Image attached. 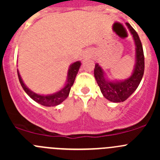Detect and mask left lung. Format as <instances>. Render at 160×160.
<instances>
[{"instance_id":"8db88e82","label":"left lung","mask_w":160,"mask_h":160,"mask_svg":"<svg viewBox=\"0 0 160 160\" xmlns=\"http://www.w3.org/2000/svg\"><path fill=\"white\" fill-rule=\"evenodd\" d=\"M135 46V62L132 75L124 80H110L99 64H95L94 77L101 89L103 96L114 103L125 101L135 92L139 85L144 74L145 61L142 46L138 34L135 29L126 23Z\"/></svg>"}]
</instances>
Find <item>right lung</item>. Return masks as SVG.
Wrapping results in <instances>:
<instances>
[{"label": "right lung", "mask_w": 160, "mask_h": 160, "mask_svg": "<svg viewBox=\"0 0 160 160\" xmlns=\"http://www.w3.org/2000/svg\"><path fill=\"white\" fill-rule=\"evenodd\" d=\"M81 62L80 61H77V62H73L70 66L68 70V72H67V79L66 84L63 88H62L59 91L56 92L52 94H47V95H43V94H38V93H35V92L32 91L29 88H27L26 85L24 83L23 80H22V77H21L20 73H19L18 70V76L19 81H20L21 85H22V88L25 91V93L32 98V100L35 101V102L38 103L41 105L46 106V107H54V106L59 105V104L65 101L69 96L70 93L71 87L72 86L75 80L77 74L78 72L79 69H80Z\"/></svg>", "instance_id": "add662e5"}]
</instances>
